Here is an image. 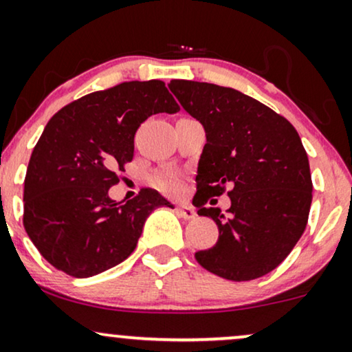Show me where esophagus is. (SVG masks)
<instances>
[{"label": "esophagus", "mask_w": 352, "mask_h": 352, "mask_svg": "<svg viewBox=\"0 0 352 352\" xmlns=\"http://www.w3.org/2000/svg\"><path fill=\"white\" fill-rule=\"evenodd\" d=\"M175 211H177V214H179L180 217H184V219H186V221L195 219V216H197L195 209L190 206H177Z\"/></svg>", "instance_id": "34e87169"}]
</instances>
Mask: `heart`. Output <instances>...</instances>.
<instances>
[{
	"label": "heart",
	"instance_id": "1",
	"mask_svg": "<svg viewBox=\"0 0 352 352\" xmlns=\"http://www.w3.org/2000/svg\"><path fill=\"white\" fill-rule=\"evenodd\" d=\"M157 184L167 191H179L182 186V179L179 173L175 172H164L157 175Z\"/></svg>",
	"mask_w": 352,
	"mask_h": 352
}]
</instances>
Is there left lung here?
I'll list each match as a JSON object with an SVG mask.
<instances>
[{"mask_svg":"<svg viewBox=\"0 0 352 352\" xmlns=\"http://www.w3.org/2000/svg\"><path fill=\"white\" fill-rule=\"evenodd\" d=\"M168 89L206 131L195 206L199 216L216 222L219 239L195 258L209 273L230 281L268 274L291 253L309 221L312 177L299 133L270 107L235 89L184 79H173ZM226 188L231 198L228 217L204 208Z\"/></svg>","mask_w":352,"mask_h":352,"instance_id":"left-lung-1","label":"left lung"}]
</instances>
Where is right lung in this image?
Segmentation results:
<instances>
[{
    "label": "right lung",
    "instance_id": "right-lung-1",
    "mask_svg": "<svg viewBox=\"0 0 352 352\" xmlns=\"http://www.w3.org/2000/svg\"><path fill=\"white\" fill-rule=\"evenodd\" d=\"M180 107L157 79L97 91L56 112L30 155L24 228L45 260L74 278L113 268L131 255L155 208H173L153 188L115 203L110 186L131 162L135 135L155 113Z\"/></svg>",
    "mask_w": 352,
    "mask_h": 352
}]
</instances>
